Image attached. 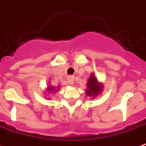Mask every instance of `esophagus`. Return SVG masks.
Here are the masks:
<instances>
[{
  "mask_svg": "<svg viewBox=\"0 0 146 146\" xmlns=\"http://www.w3.org/2000/svg\"><path fill=\"white\" fill-rule=\"evenodd\" d=\"M67 82L70 85L73 84V82H74V77H73V76H69L68 78H67Z\"/></svg>",
  "mask_w": 146,
  "mask_h": 146,
  "instance_id": "1",
  "label": "esophagus"
}]
</instances>
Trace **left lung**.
Segmentation results:
<instances>
[{
	"label": "left lung",
	"instance_id": "obj_1",
	"mask_svg": "<svg viewBox=\"0 0 146 146\" xmlns=\"http://www.w3.org/2000/svg\"><path fill=\"white\" fill-rule=\"evenodd\" d=\"M86 89V95L89 96H93L95 98L96 96L102 91V86L98 82V80L93 74H92L88 80Z\"/></svg>",
	"mask_w": 146,
	"mask_h": 146
}]
</instances>
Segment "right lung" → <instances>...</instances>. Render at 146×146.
<instances>
[{
  "mask_svg": "<svg viewBox=\"0 0 146 146\" xmlns=\"http://www.w3.org/2000/svg\"><path fill=\"white\" fill-rule=\"evenodd\" d=\"M48 91L49 92H52V91H57V89L54 87L52 86H48Z\"/></svg>",
  "mask_w": 146,
  "mask_h": 146,
  "instance_id": "right-lung-1",
  "label": "right lung"
}]
</instances>
